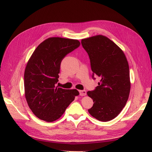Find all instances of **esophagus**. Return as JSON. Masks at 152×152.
Masks as SVG:
<instances>
[{
  "mask_svg": "<svg viewBox=\"0 0 152 152\" xmlns=\"http://www.w3.org/2000/svg\"><path fill=\"white\" fill-rule=\"evenodd\" d=\"M79 93H80V96H86V95L87 94L86 91H85V90L80 91H79Z\"/></svg>",
  "mask_w": 152,
  "mask_h": 152,
  "instance_id": "34e87169",
  "label": "esophagus"
}]
</instances>
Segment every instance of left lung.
I'll list each match as a JSON object with an SVG mask.
<instances>
[{"label": "left lung", "mask_w": 152, "mask_h": 152, "mask_svg": "<svg viewBox=\"0 0 152 152\" xmlns=\"http://www.w3.org/2000/svg\"><path fill=\"white\" fill-rule=\"evenodd\" d=\"M81 43L89 55L93 78L100 77L95 89L87 93L94 102L88 111L98 121H109L118 116L128 100L131 83L128 61L121 49L105 36L83 39Z\"/></svg>", "instance_id": "1"}]
</instances>
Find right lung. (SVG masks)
Returning a JSON list of instances; mask_svg holds the SVG:
<instances>
[{"mask_svg": "<svg viewBox=\"0 0 152 152\" xmlns=\"http://www.w3.org/2000/svg\"><path fill=\"white\" fill-rule=\"evenodd\" d=\"M78 40L50 37L39 45L28 60L24 85L28 106L37 118L46 122L59 118L79 95L76 89L56 87L63 59L79 47Z\"/></svg>", "mask_w": 152, "mask_h": 152, "instance_id": "right-lung-1", "label": "right lung"}]
</instances>
